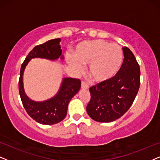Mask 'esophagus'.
Instances as JSON below:
<instances>
[{"instance_id":"34e87169","label":"esophagus","mask_w":160,"mask_h":160,"mask_svg":"<svg viewBox=\"0 0 160 160\" xmlns=\"http://www.w3.org/2000/svg\"><path fill=\"white\" fill-rule=\"evenodd\" d=\"M81 88H82V89H88V85L86 83V82H85L82 81L81 82Z\"/></svg>"}]
</instances>
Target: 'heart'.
I'll return each mask as SVG.
<instances>
[{
    "instance_id": "1",
    "label": "heart",
    "mask_w": 160,
    "mask_h": 160,
    "mask_svg": "<svg viewBox=\"0 0 160 160\" xmlns=\"http://www.w3.org/2000/svg\"><path fill=\"white\" fill-rule=\"evenodd\" d=\"M74 57L68 58L76 69L88 66V74L93 81L102 83L112 80L122 67L123 52L120 46L103 40L86 41L79 44L74 52Z\"/></svg>"
}]
</instances>
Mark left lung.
Returning a JSON list of instances; mask_svg holds the SVG:
<instances>
[{
	"label": "left lung",
	"mask_w": 160,
	"mask_h": 160,
	"mask_svg": "<svg viewBox=\"0 0 160 160\" xmlns=\"http://www.w3.org/2000/svg\"><path fill=\"white\" fill-rule=\"evenodd\" d=\"M124 60L119 72L108 81L89 88L86 111L92 120L111 122L125 114L134 102L140 86V68L132 52L123 47Z\"/></svg>",
	"instance_id": "obj_1"
}]
</instances>
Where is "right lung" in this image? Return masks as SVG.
<instances>
[{
	"instance_id": "obj_1",
	"label": "right lung",
	"mask_w": 160,
	"mask_h": 160,
	"mask_svg": "<svg viewBox=\"0 0 160 160\" xmlns=\"http://www.w3.org/2000/svg\"><path fill=\"white\" fill-rule=\"evenodd\" d=\"M60 42V38H57L36 46L26 58L20 72L18 88L23 106L33 120L43 125H54L63 120L67 114L68 102L79 92L81 86L80 79L66 78L62 79L57 94L49 100L36 102L29 99L25 94L23 74L28 62L32 58H45L51 60H58L59 58L63 59Z\"/></svg>"
}]
</instances>
